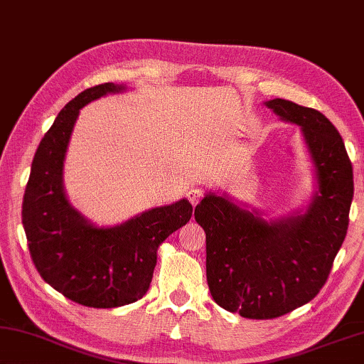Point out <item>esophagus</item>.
Listing matches in <instances>:
<instances>
[{"label": "esophagus", "instance_id": "obj_1", "mask_svg": "<svg viewBox=\"0 0 364 364\" xmlns=\"http://www.w3.org/2000/svg\"><path fill=\"white\" fill-rule=\"evenodd\" d=\"M186 196H188L189 202L193 203L194 207H196V205L199 203V200L202 199V193H200V191H199V189H194V188H191V189L188 191V193H186Z\"/></svg>", "mask_w": 364, "mask_h": 364}]
</instances>
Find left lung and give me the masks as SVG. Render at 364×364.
Masks as SVG:
<instances>
[{
	"label": "left lung",
	"instance_id": "obj_1",
	"mask_svg": "<svg viewBox=\"0 0 364 364\" xmlns=\"http://www.w3.org/2000/svg\"><path fill=\"white\" fill-rule=\"evenodd\" d=\"M299 125L316 191L306 208L264 220L226 194L207 193L194 216L207 235V282L218 306L243 318H277L318 294L347 235L353 170L342 136L320 111L264 103Z\"/></svg>",
	"mask_w": 364,
	"mask_h": 364
}]
</instances>
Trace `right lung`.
Wrapping results in <instances>:
<instances>
[{"label": "right lung", "mask_w": 364, "mask_h": 364, "mask_svg": "<svg viewBox=\"0 0 364 364\" xmlns=\"http://www.w3.org/2000/svg\"><path fill=\"white\" fill-rule=\"evenodd\" d=\"M124 90L122 84L95 85L58 113L33 157L22 205V224L39 275L68 299L95 309L141 299L153 279L159 245L193 216V205L181 199L116 226H97L70 203L63 164L79 109Z\"/></svg>", "instance_id": "right-lung-1"}]
</instances>
